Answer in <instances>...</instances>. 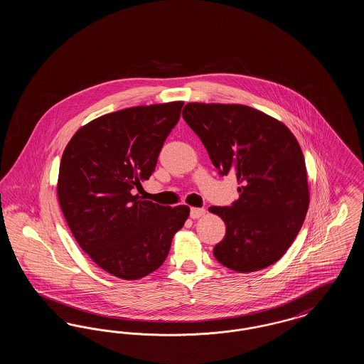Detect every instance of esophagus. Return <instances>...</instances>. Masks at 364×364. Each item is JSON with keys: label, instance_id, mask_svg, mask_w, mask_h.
Here are the masks:
<instances>
[{"label": "esophagus", "instance_id": "obj_1", "mask_svg": "<svg viewBox=\"0 0 364 364\" xmlns=\"http://www.w3.org/2000/svg\"><path fill=\"white\" fill-rule=\"evenodd\" d=\"M205 213H206L205 208H192L190 213L191 218H193V220L200 218L202 215H205Z\"/></svg>", "mask_w": 364, "mask_h": 364}]
</instances>
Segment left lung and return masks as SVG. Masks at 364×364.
<instances>
[{
	"mask_svg": "<svg viewBox=\"0 0 364 364\" xmlns=\"http://www.w3.org/2000/svg\"><path fill=\"white\" fill-rule=\"evenodd\" d=\"M183 119L220 173L240 186L230 208H208L226 225L215 259L239 273L272 266L294 242L310 205L299 141L284 122L245 105L190 102Z\"/></svg>",
	"mask_w": 364,
	"mask_h": 364,
	"instance_id": "1",
	"label": "left lung"
}]
</instances>
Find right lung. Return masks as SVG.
Wrapping results in <instances>:
<instances>
[{
    "instance_id": "1",
    "label": "right lung",
    "mask_w": 364,
    "mask_h": 364,
    "mask_svg": "<svg viewBox=\"0 0 364 364\" xmlns=\"http://www.w3.org/2000/svg\"><path fill=\"white\" fill-rule=\"evenodd\" d=\"M184 102L135 106L80 127L67 144L57 196L73 237L109 274L146 277L166 259L190 208L159 206L135 188L150 178Z\"/></svg>"
}]
</instances>
